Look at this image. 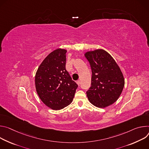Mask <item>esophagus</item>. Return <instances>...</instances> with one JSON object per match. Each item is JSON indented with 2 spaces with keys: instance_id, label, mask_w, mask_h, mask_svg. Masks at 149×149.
<instances>
[{
  "instance_id": "34e87169",
  "label": "esophagus",
  "mask_w": 149,
  "mask_h": 149,
  "mask_svg": "<svg viewBox=\"0 0 149 149\" xmlns=\"http://www.w3.org/2000/svg\"><path fill=\"white\" fill-rule=\"evenodd\" d=\"M76 83H77V84L79 86H80V80H77V81H76Z\"/></svg>"
}]
</instances>
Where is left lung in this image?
<instances>
[{
  "instance_id": "left-lung-1",
  "label": "left lung",
  "mask_w": 149,
  "mask_h": 149,
  "mask_svg": "<svg viewBox=\"0 0 149 149\" xmlns=\"http://www.w3.org/2000/svg\"><path fill=\"white\" fill-rule=\"evenodd\" d=\"M85 57L92 69L91 85L86 94L90 102L98 108L113 104L124 86L123 74L112 57L104 49L89 52Z\"/></svg>"
}]
</instances>
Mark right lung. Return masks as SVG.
Wrapping results in <instances>:
<instances>
[{
	"label": "right lung",
	"instance_id": "1",
	"mask_svg": "<svg viewBox=\"0 0 149 149\" xmlns=\"http://www.w3.org/2000/svg\"><path fill=\"white\" fill-rule=\"evenodd\" d=\"M66 52L59 48L49 54L36 74V88L40 98L54 110L70 105L78 87L65 69Z\"/></svg>",
	"mask_w": 149,
	"mask_h": 149
}]
</instances>
